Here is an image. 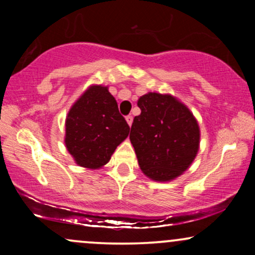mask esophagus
<instances>
[{
  "label": "esophagus",
  "mask_w": 255,
  "mask_h": 255,
  "mask_svg": "<svg viewBox=\"0 0 255 255\" xmlns=\"http://www.w3.org/2000/svg\"><path fill=\"white\" fill-rule=\"evenodd\" d=\"M126 121H127L128 125L131 126V124H133V116H131V115L126 116Z\"/></svg>",
  "instance_id": "obj_1"
}]
</instances>
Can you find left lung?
<instances>
[{"instance_id":"left-lung-1","label":"left lung","mask_w":255,"mask_h":255,"mask_svg":"<svg viewBox=\"0 0 255 255\" xmlns=\"http://www.w3.org/2000/svg\"><path fill=\"white\" fill-rule=\"evenodd\" d=\"M129 139L140 169L154 181H170L188 169L199 150L200 131L186 105L169 95L147 93L137 101Z\"/></svg>"}]
</instances>
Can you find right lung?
I'll return each instance as SVG.
<instances>
[{"instance_id":"add662e5","label":"right lung","mask_w":255,"mask_h":255,"mask_svg":"<svg viewBox=\"0 0 255 255\" xmlns=\"http://www.w3.org/2000/svg\"><path fill=\"white\" fill-rule=\"evenodd\" d=\"M128 133L129 126L108 87L91 86L69 110L64 141L77 164L97 169L109 162Z\"/></svg>"}]
</instances>
